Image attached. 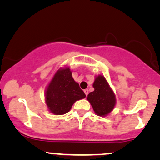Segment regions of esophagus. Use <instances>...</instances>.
I'll return each mask as SVG.
<instances>
[{
	"label": "esophagus",
	"instance_id": "obj_1",
	"mask_svg": "<svg viewBox=\"0 0 160 160\" xmlns=\"http://www.w3.org/2000/svg\"><path fill=\"white\" fill-rule=\"evenodd\" d=\"M84 93H85L86 95H87L88 93H89V90H88V89H85V90H84Z\"/></svg>",
	"mask_w": 160,
	"mask_h": 160
}]
</instances>
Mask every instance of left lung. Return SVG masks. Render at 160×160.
I'll list each match as a JSON object with an SVG mask.
<instances>
[{
    "label": "left lung",
    "mask_w": 160,
    "mask_h": 160,
    "mask_svg": "<svg viewBox=\"0 0 160 160\" xmlns=\"http://www.w3.org/2000/svg\"><path fill=\"white\" fill-rule=\"evenodd\" d=\"M92 86L94 91L87 95L86 99L91 104L95 114L106 117L114 109L117 103L114 92L102 74L95 77Z\"/></svg>",
    "instance_id": "left-lung-1"
}]
</instances>
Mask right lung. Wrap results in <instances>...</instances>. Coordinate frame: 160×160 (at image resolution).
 I'll list each match as a JSON object with an SVG mask.
<instances>
[{"mask_svg":"<svg viewBox=\"0 0 160 160\" xmlns=\"http://www.w3.org/2000/svg\"><path fill=\"white\" fill-rule=\"evenodd\" d=\"M85 97L79 83L73 78L69 66L57 70L45 89V103L48 111L55 115L68 113L74 102Z\"/></svg>","mask_w":160,"mask_h":160,"instance_id":"right-lung-1","label":"right lung"}]
</instances>
